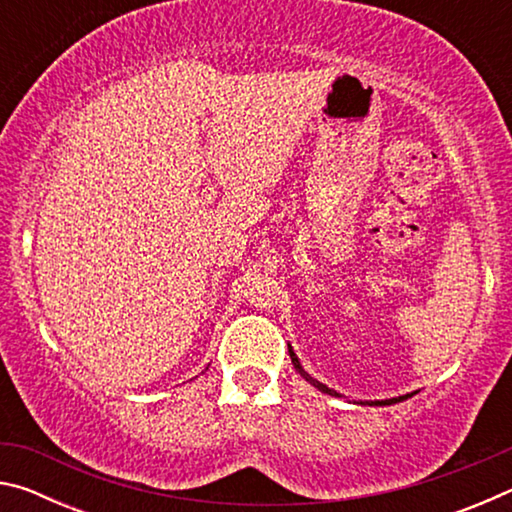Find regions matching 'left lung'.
Listing matches in <instances>:
<instances>
[{
	"mask_svg": "<svg viewBox=\"0 0 512 512\" xmlns=\"http://www.w3.org/2000/svg\"><path fill=\"white\" fill-rule=\"evenodd\" d=\"M289 354H291V361H293V366H296V370L300 372V375L302 377H305L307 381H311V384H314L316 388H318V391H323V393H329V395H336L334 391H329V388L327 386H323V384H320V381H316V379H311L309 375H307V372L305 370H302V366H300V361H298V357H296V352H293L291 348H289ZM404 397H409V395H404ZM404 397H400V400H404ZM400 400H397V397H395V400H384V402H377V404H393V402H400Z\"/></svg>",
	"mask_w": 512,
	"mask_h": 512,
	"instance_id": "1",
	"label": "left lung"
}]
</instances>
